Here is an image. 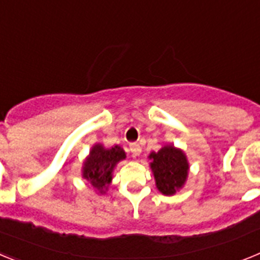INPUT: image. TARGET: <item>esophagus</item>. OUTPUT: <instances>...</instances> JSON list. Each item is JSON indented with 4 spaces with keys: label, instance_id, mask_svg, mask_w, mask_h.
<instances>
[{
    "label": "esophagus",
    "instance_id": "obj_1",
    "mask_svg": "<svg viewBox=\"0 0 260 260\" xmlns=\"http://www.w3.org/2000/svg\"><path fill=\"white\" fill-rule=\"evenodd\" d=\"M128 146H130V151H132V153L134 156H138L139 153L142 152V148H141V146H139V143H135V142H133V143H130Z\"/></svg>",
    "mask_w": 260,
    "mask_h": 260
}]
</instances>
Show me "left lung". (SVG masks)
I'll list each match as a JSON object with an SVG mask.
<instances>
[{
    "instance_id": "1",
    "label": "left lung",
    "mask_w": 260,
    "mask_h": 260,
    "mask_svg": "<svg viewBox=\"0 0 260 260\" xmlns=\"http://www.w3.org/2000/svg\"><path fill=\"white\" fill-rule=\"evenodd\" d=\"M150 158L152 160L151 168L158 191L164 195H173L176 190L182 187L189 171V164L182 151L173 146H165L158 152L151 153Z\"/></svg>"
}]
</instances>
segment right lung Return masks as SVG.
I'll use <instances>...</instances> for the list:
<instances>
[{
  "label": "right lung",
  "mask_w": 260,
  "mask_h": 260,
  "mask_svg": "<svg viewBox=\"0 0 260 260\" xmlns=\"http://www.w3.org/2000/svg\"><path fill=\"white\" fill-rule=\"evenodd\" d=\"M126 155L119 146H114L109 150L100 144H96L87 158L83 167V177L100 192H105L107 185L112 180V172L118 161Z\"/></svg>",
  "instance_id": "obj_1"
}]
</instances>
